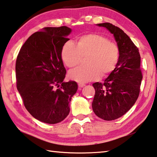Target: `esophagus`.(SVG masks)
<instances>
[{
  "mask_svg": "<svg viewBox=\"0 0 157 157\" xmlns=\"http://www.w3.org/2000/svg\"><path fill=\"white\" fill-rule=\"evenodd\" d=\"M86 85H85L84 83H78V87H79V89H81L82 87H84Z\"/></svg>",
  "mask_w": 157,
  "mask_h": 157,
  "instance_id": "esophagus-1",
  "label": "esophagus"
}]
</instances>
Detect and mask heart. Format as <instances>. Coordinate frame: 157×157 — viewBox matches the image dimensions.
Returning <instances> with one entry per match:
<instances>
[{"label":"heart","mask_w":157,"mask_h":157,"mask_svg":"<svg viewBox=\"0 0 157 157\" xmlns=\"http://www.w3.org/2000/svg\"><path fill=\"white\" fill-rule=\"evenodd\" d=\"M61 57L65 64L71 69L80 64L82 57H86V66L69 73L71 80L86 83L112 73L119 62V49L104 36L88 34L78 38L77 45L71 40L65 42L62 47Z\"/></svg>","instance_id":"heart-1"}]
</instances>
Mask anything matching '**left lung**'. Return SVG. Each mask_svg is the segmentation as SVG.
Segmentation results:
<instances>
[{
    "label": "left lung",
    "mask_w": 157,
    "mask_h": 157,
    "mask_svg": "<svg viewBox=\"0 0 157 157\" xmlns=\"http://www.w3.org/2000/svg\"><path fill=\"white\" fill-rule=\"evenodd\" d=\"M114 35L119 49L115 70L103 83H93L95 95L92 104L95 114L105 121L115 120L130 109L139 97L143 78L139 49L119 27L109 23L97 24Z\"/></svg>",
    "instance_id": "1"
}]
</instances>
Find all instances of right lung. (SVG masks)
Wrapping results in <instances>:
<instances>
[{
	"label": "right lung",
	"mask_w": 157,
	"mask_h": 157,
	"mask_svg": "<svg viewBox=\"0 0 157 157\" xmlns=\"http://www.w3.org/2000/svg\"><path fill=\"white\" fill-rule=\"evenodd\" d=\"M71 32L66 26L45 27L30 36L16 59V87L24 105L36 119L48 124L67 117L78 89L75 81H63L61 49Z\"/></svg>",
	"instance_id": "obj_1"
}]
</instances>
